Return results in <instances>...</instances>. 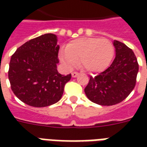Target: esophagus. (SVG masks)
<instances>
[{
    "mask_svg": "<svg viewBox=\"0 0 147 147\" xmlns=\"http://www.w3.org/2000/svg\"><path fill=\"white\" fill-rule=\"evenodd\" d=\"M78 76H79V73L76 72V71H73V72L71 73V76L74 77V78H76V77H77Z\"/></svg>",
    "mask_w": 147,
    "mask_h": 147,
    "instance_id": "34e87169",
    "label": "esophagus"
}]
</instances>
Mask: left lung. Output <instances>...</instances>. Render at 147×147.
<instances>
[{
	"mask_svg": "<svg viewBox=\"0 0 147 147\" xmlns=\"http://www.w3.org/2000/svg\"><path fill=\"white\" fill-rule=\"evenodd\" d=\"M59 49L57 36L45 34L24 43L11 56L8 69L11 89L25 104L45 107L61 98L71 76L58 71Z\"/></svg>",
	"mask_w": 147,
	"mask_h": 147,
	"instance_id": "left-lung-1",
	"label": "left lung"
}]
</instances>
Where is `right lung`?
Returning a JSON list of instances; mask_svg holds the SVG:
<instances>
[{
  "instance_id": "add662e5",
  "label": "right lung",
  "mask_w": 147,
  "mask_h": 147,
  "mask_svg": "<svg viewBox=\"0 0 147 147\" xmlns=\"http://www.w3.org/2000/svg\"><path fill=\"white\" fill-rule=\"evenodd\" d=\"M116 57L104 71L90 77L84 89L86 97L100 105L120 103L132 91L136 83L139 64L133 51L123 43L114 41Z\"/></svg>"
}]
</instances>
